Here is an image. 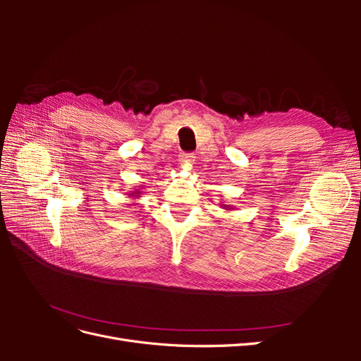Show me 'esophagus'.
I'll return each instance as SVG.
<instances>
[{
	"instance_id": "34e87169",
	"label": "esophagus",
	"mask_w": 361,
	"mask_h": 361,
	"mask_svg": "<svg viewBox=\"0 0 361 361\" xmlns=\"http://www.w3.org/2000/svg\"><path fill=\"white\" fill-rule=\"evenodd\" d=\"M194 154H191V152H182V154H180V161L182 162H192L194 161Z\"/></svg>"
}]
</instances>
